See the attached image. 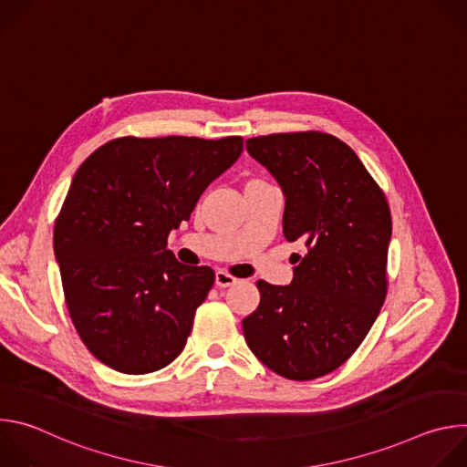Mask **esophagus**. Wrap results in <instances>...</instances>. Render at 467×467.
Wrapping results in <instances>:
<instances>
[{
  "instance_id": "obj_1",
  "label": "esophagus",
  "mask_w": 467,
  "mask_h": 467,
  "mask_svg": "<svg viewBox=\"0 0 467 467\" xmlns=\"http://www.w3.org/2000/svg\"><path fill=\"white\" fill-rule=\"evenodd\" d=\"M238 283V279H234L233 275H229L227 272H216V285L220 286V288H227V286H233V285H236Z\"/></svg>"
}]
</instances>
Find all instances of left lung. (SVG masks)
<instances>
[{
  "label": "left lung",
  "instance_id": "8db88e82",
  "mask_svg": "<svg viewBox=\"0 0 467 467\" xmlns=\"http://www.w3.org/2000/svg\"><path fill=\"white\" fill-rule=\"evenodd\" d=\"M247 153L285 195L283 234L294 254L288 286L258 281L242 328L254 357L281 377L312 380L362 344L386 297L391 216L357 153L323 132L249 139Z\"/></svg>",
  "mask_w": 467,
  "mask_h": 467
}]
</instances>
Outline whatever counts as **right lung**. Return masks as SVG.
I'll return each instance as SVG.
<instances>
[{
  "instance_id": "obj_1",
  "label": "right lung",
  "mask_w": 467,
  "mask_h": 467,
  "mask_svg": "<svg viewBox=\"0 0 467 467\" xmlns=\"http://www.w3.org/2000/svg\"><path fill=\"white\" fill-rule=\"evenodd\" d=\"M242 151L240 137H125L76 171L53 249L72 321L105 366L144 375L184 349L214 272L181 264L166 240Z\"/></svg>"
}]
</instances>
